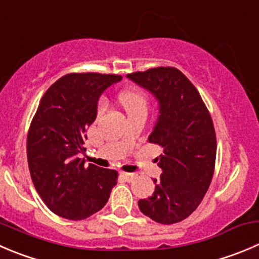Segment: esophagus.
Instances as JSON below:
<instances>
[{
    "label": "esophagus",
    "instance_id": "obj_1",
    "mask_svg": "<svg viewBox=\"0 0 259 259\" xmlns=\"http://www.w3.org/2000/svg\"><path fill=\"white\" fill-rule=\"evenodd\" d=\"M120 176H121L122 178H125V180H126V181H132L133 178L135 177V175H134V173H127V172H122V170H121V172H120Z\"/></svg>",
    "mask_w": 259,
    "mask_h": 259
}]
</instances>
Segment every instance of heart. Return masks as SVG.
Returning a JSON list of instances; mask_svg holds the SVG:
<instances>
[{
  "label": "heart",
  "instance_id": "1",
  "mask_svg": "<svg viewBox=\"0 0 259 259\" xmlns=\"http://www.w3.org/2000/svg\"><path fill=\"white\" fill-rule=\"evenodd\" d=\"M119 100L127 114H133L137 111H147L148 100L142 91L135 89H129L122 91L119 95ZM106 110V101L101 99L97 105V115H102Z\"/></svg>",
  "mask_w": 259,
  "mask_h": 259
}]
</instances>
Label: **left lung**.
Listing matches in <instances>:
<instances>
[{"label": "left lung", "instance_id": "obj_1", "mask_svg": "<svg viewBox=\"0 0 259 259\" xmlns=\"http://www.w3.org/2000/svg\"><path fill=\"white\" fill-rule=\"evenodd\" d=\"M127 78L157 99L159 115L149 143L162 147V168L155 190L139 200L140 211L160 224L190 217L211 183L217 158V135L211 116L196 87L173 67H158L127 74Z\"/></svg>", "mask_w": 259, "mask_h": 259}]
</instances>
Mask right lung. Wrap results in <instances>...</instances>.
Segmentation results:
<instances>
[{
    "instance_id": "right-lung-1",
    "label": "right lung",
    "mask_w": 259,
    "mask_h": 259,
    "mask_svg": "<svg viewBox=\"0 0 259 259\" xmlns=\"http://www.w3.org/2000/svg\"><path fill=\"white\" fill-rule=\"evenodd\" d=\"M117 74L69 73L41 97L27 133V163L32 183L50 211L83 220L106 205L117 182L114 169L89 165L86 130L95 121L102 92L121 81Z\"/></svg>"
}]
</instances>
